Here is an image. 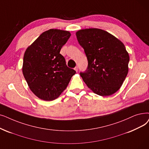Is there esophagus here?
Returning <instances> with one entry per match:
<instances>
[{"label":"esophagus","mask_w":149,"mask_h":149,"mask_svg":"<svg viewBox=\"0 0 149 149\" xmlns=\"http://www.w3.org/2000/svg\"><path fill=\"white\" fill-rule=\"evenodd\" d=\"M74 70L76 71V72H77V71H78V67H77V66L75 67V68H74Z\"/></svg>","instance_id":"34e87169"}]
</instances>
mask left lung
I'll use <instances>...</instances> for the list:
<instances>
[{
    "mask_svg": "<svg viewBox=\"0 0 149 149\" xmlns=\"http://www.w3.org/2000/svg\"><path fill=\"white\" fill-rule=\"evenodd\" d=\"M86 55L88 66L80 72L87 86L95 94L109 96L120 89L128 72V53L123 42L99 29H81L76 32Z\"/></svg>",
    "mask_w": 149,
    "mask_h": 149,
    "instance_id": "8db88e82",
    "label": "left lung"
}]
</instances>
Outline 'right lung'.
<instances>
[{"mask_svg":"<svg viewBox=\"0 0 149 149\" xmlns=\"http://www.w3.org/2000/svg\"><path fill=\"white\" fill-rule=\"evenodd\" d=\"M70 36L69 31L50 29L25 50L22 73L29 88L39 99L51 101L58 97L75 74L60 54Z\"/></svg>","mask_w":149,"mask_h":149,"instance_id":"obj_1","label":"right lung"}]
</instances>
